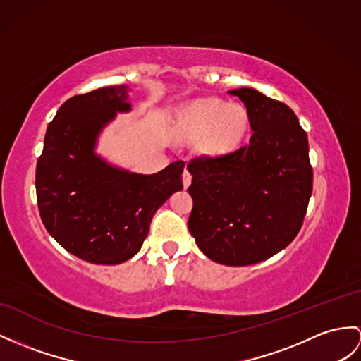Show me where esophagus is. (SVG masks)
Here are the masks:
<instances>
[{"mask_svg":"<svg viewBox=\"0 0 361 361\" xmlns=\"http://www.w3.org/2000/svg\"><path fill=\"white\" fill-rule=\"evenodd\" d=\"M191 179H192V176L190 174V171H188V170H185V171H183V174H182V182H183V188H188V187H190V183H191Z\"/></svg>","mask_w":361,"mask_h":361,"instance_id":"34e87169","label":"esophagus"}]
</instances>
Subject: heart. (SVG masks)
<instances>
[{
  "label": "heart",
  "instance_id": "b5f03b06",
  "mask_svg": "<svg viewBox=\"0 0 361 361\" xmlns=\"http://www.w3.org/2000/svg\"><path fill=\"white\" fill-rule=\"evenodd\" d=\"M248 116L237 104L221 99H199L183 110L179 118V133L183 139L202 140L208 153H224L240 142L247 131Z\"/></svg>",
  "mask_w": 361,
  "mask_h": 361
}]
</instances>
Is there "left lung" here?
Here are the masks:
<instances>
[{"label":"left lung","mask_w":361,"mask_h":361,"mask_svg":"<svg viewBox=\"0 0 361 361\" xmlns=\"http://www.w3.org/2000/svg\"><path fill=\"white\" fill-rule=\"evenodd\" d=\"M228 93L243 102L252 135L234 152L188 162V228L207 257L245 267L295 239L312 192V166L306 131L286 104L247 87Z\"/></svg>","instance_id":"left-lung-1"}]
</instances>
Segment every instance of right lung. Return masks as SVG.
I'll list each match as a JSON object with an SVG mask.
<instances>
[{
  "label": "right lung",
  "mask_w": 361,
  "mask_h": 361,
  "mask_svg": "<svg viewBox=\"0 0 361 361\" xmlns=\"http://www.w3.org/2000/svg\"><path fill=\"white\" fill-rule=\"evenodd\" d=\"M127 98L126 85H111L67 99L47 127L35 174L49 234L70 254L96 265L133 257L156 209L183 188V161L156 174H136L94 154L101 128L116 111L130 110Z\"/></svg>",
  "instance_id": "add662e5"
}]
</instances>
